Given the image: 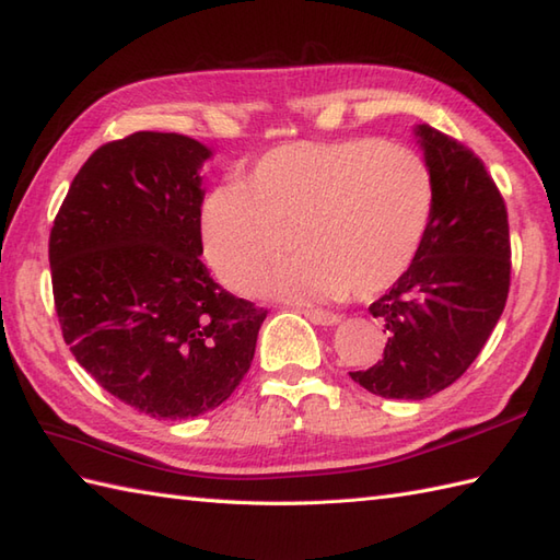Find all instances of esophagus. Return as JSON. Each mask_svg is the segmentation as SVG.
Instances as JSON below:
<instances>
[{"mask_svg":"<svg viewBox=\"0 0 560 560\" xmlns=\"http://www.w3.org/2000/svg\"><path fill=\"white\" fill-rule=\"evenodd\" d=\"M300 312L308 318L314 320L316 326H335V323L340 320L338 314H330V312H320V308H308V306H300Z\"/></svg>","mask_w":560,"mask_h":560,"instance_id":"obj_1","label":"esophagus"}]
</instances>
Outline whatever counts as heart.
<instances>
[{
	"instance_id": "1",
	"label": "heart",
	"mask_w": 560,
	"mask_h": 560,
	"mask_svg": "<svg viewBox=\"0 0 560 560\" xmlns=\"http://www.w3.org/2000/svg\"><path fill=\"white\" fill-rule=\"evenodd\" d=\"M433 179L424 160L378 139L288 143L244 184L203 206L206 254L218 278L254 290L292 241L301 258L256 292L296 302L371 300L400 280L424 244Z\"/></svg>"
}]
</instances>
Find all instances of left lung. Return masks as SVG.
I'll return each mask as SVG.
<instances>
[{
	"label": "left lung",
	"instance_id": "8db88e82",
	"mask_svg": "<svg viewBox=\"0 0 560 560\" xmlns=\"http://www.w3.org/2000/svg\"><path fill=\"white\" fill-rule=\"evenodd\" d=\"M433 179V213L415 264L369 306L385 323L383 359L350 371L369 393L424 400L479 357L511 290V232L481 158L429 124L417 127Z\"/></svg>",
	"mask_w": 560,
	"mask_h": 560
}]
</instances>
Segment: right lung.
Returning <instances> with one entry per match:
<instances>
[{"label":"right lung","mask_w":560,"mask_h":560,"mask_svg":"<svg viewBox=\"0 0 560 560\" xmlns=\"http://www.w3.org/2000/svg\"><path fill=\"white\" fill-rule=\"evenodd\" d=\"M206 145L136 131L85 160L49 232L65 342L117 400L155 419L220 407L246 376L268 312L201 264Z\"/></svg>","instance_id":"right-lung-1"}]
</instances>
